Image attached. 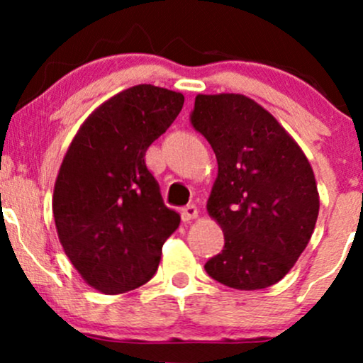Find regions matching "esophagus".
I'll use <instances>...</instances> for the list:
<instances>
[{
  "label": "esophagus",
  "instance_id": "esophagus-1",
  "mask_svg": "<svg viewBox=\"0 0 363 363\" xmlns=\"http://www.w3.org/2000/svg\"><path fill=\"white\" fill-rule=\"evenodd\" d=\"M198 206L196 205H187V206H184L182 208V211H181V215H182V220H184V222H189V220H194V218H198Z\"/></svg>",
  "mask_w": 363,
  "mask_h": 363
}]
</instances>
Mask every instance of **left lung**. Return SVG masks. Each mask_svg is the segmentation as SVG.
Wrapping results in <instances>:
<instances>
[{
    "label": "left lung",
    "instance_id": "1",
    "mask_svg": "<svg viewBox=\"0 0 363 363\" xmlns=\"http://www.w3.org/2000/svg\"><path fill=\"white\" fill-rule=\"evenodd\" d=\"M191 124L218 162L206 208L222 227L225 245L206 261V273L237 290L274 285L307 247L318 220L309 160L278 121L245 95H198Z\"/></svg>",
    "mask_w": 363,
    "mask_h": 363
}]
</instances>
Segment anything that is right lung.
Listing matches in <instances>:
<instances>
[{
	"mask_svg": "<svg viewBox=\"0 0 363 363\" xmlns=\"http://www.w3.org/2000/svg\"><path fill=\"white\" fill-rule=\"evenodd\" d=\"M182 104L177 91L131 86L102 104L66 152L54 186V222L72 264L102 294L147 283L181 223L164 205L145 153Z\"/></svg>",
	"mask_w": 363,
	"mask_h": 363,
	"instance_id": "1",
	"label": "right lung"
}]
</instances>
